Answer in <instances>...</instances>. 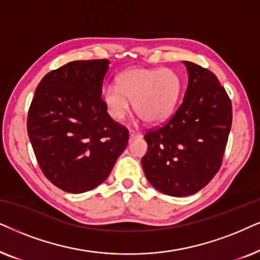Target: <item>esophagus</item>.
I'll list each match as a JSON object with an SVG mask.
<instances>
[{
    "label": "esophagus",
    "instance_id": "34e87169",
    "mask_svg": "<svg viewBox=\"0 0 260 260\" xmlns=\"http://www.w3.org/2000/svg\"><path fill=\"white\" fill-rule=\"evenodd\" d=\"M139 138H141V133L136 132V131H129V141L139 139Z\"/></svg>",
    "mask_w": 260,
    "mask_h": 260
}]
</instances>
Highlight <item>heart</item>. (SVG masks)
<instances>
[{
  "instance_id": "heart-1",
  "label": "heart",
  "mask_w": 260,
  "mask_h": 260,
  "mask_svg": "<svg viewBox=\"0 0 260 260\" xmlns=\"http://www.w3.org/2000/svg\"><path fill=\"white\" fill-rule=\"evenodd\" d=\"M181 79L170 69H131L117 78V86L102 90V101L109 116L124 119L132 101L134 113L147 123L164 120L177 102Z\"/></svg>"
}]
</instances>
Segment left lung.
I'll list each match as a JSON object with an SVG mask.
<instances>
[{"label": "left lung", "instance_id": "obj_1", "mask_svg": "<svg viewBox=\"0 0 260 260\" xmlns=\"http://www.w3.org/2000/svg\"><path fill=\"white\" fill-rule=\"evenodd\" d=\"M189 82L184 99L170 119L148 129L145 176L170 196L192 195L221 168L232 126V102L208 69L184 61Z\"/></svg>", "mask_w": 260, "mask_h": 260}]
</instances>
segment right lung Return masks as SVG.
<instances>
[{"label": "right lung", "instance_id": "add662e5", "mask_svg": "<svg viewBox=\"0 0 260 260\" xmlns=\"http://www.w3.org/2000/svg\"><path fill=\"white\" fill-rule=\"evenodd\" d=\"M108 59L76 60L52 70L38 84L27 132L41 171L71 193L105 182L128 144V129L102 101Z\"/></svg>", "mask_w": 260, "mask_h": 260}]
</instances>
